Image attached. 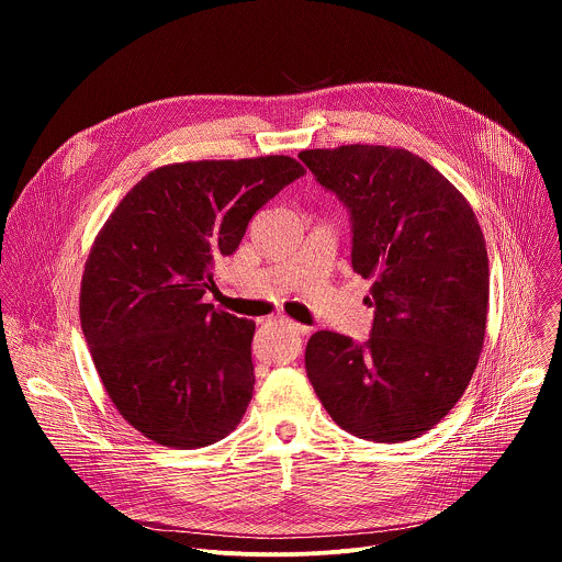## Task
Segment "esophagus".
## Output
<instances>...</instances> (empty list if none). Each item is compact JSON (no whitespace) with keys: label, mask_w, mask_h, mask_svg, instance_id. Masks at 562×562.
I'll list each match as a JSON object with an SVG mask.
<instances>
[{"label":"esophagus","mask_w":562,"mask_h":562,"mask_svg":"<svg viewBox=\"0 0 562 562\" xmlns=\"http://www.w3.org/2000/svg\"><path fill=\"white\" fill-rule=\"evenodd\" d=\"M282 325L289 329V331H293V334H300V336H304V334H308V327H304V325H300V323H295V319H289V317H282Z\"/></svg>","instance_id":"1"}]
</instances>
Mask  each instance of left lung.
<instances>
[{
	"instance_id": "1",
	"label": "left lung",
	"mask_w": 562,
	"mask_h": 562,
	"mask_svg": "<svg viewBox=\"0 0 562 562\" xmlns=\"http://www.w3.org/2000/svg\"><path fill=\"white\" fill-rule=\"evenodd\" d=\"M351 211L353 271L373 282L364 345L306 342V375L329 416L373 442L436 427L462 397L485 345L490 260L467 198L407 148L347 144L297 155Z\"/></svg>"
}]
</instances>
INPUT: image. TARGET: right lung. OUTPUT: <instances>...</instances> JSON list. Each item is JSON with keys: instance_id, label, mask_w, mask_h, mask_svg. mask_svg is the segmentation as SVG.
Segmentation results:
<instances>
[{"instance_id": "obj_1", "label": "right lung", "mask_w": 562, "mask_h": 562, "mask_svg": "<svg viewBox=\"0 0 562 562\" xmlns=\"http://www.w3.org/2000/svg\"><path fill=\"white\" fill-rule=\"evenodd\" d=\"M289 155L200 159L150 171L115 206L85 265L79 319L120 416L148 440L226 438L254 395V319L202 295L251 217L304 176Z\"/></svg>"}]
</instances>
